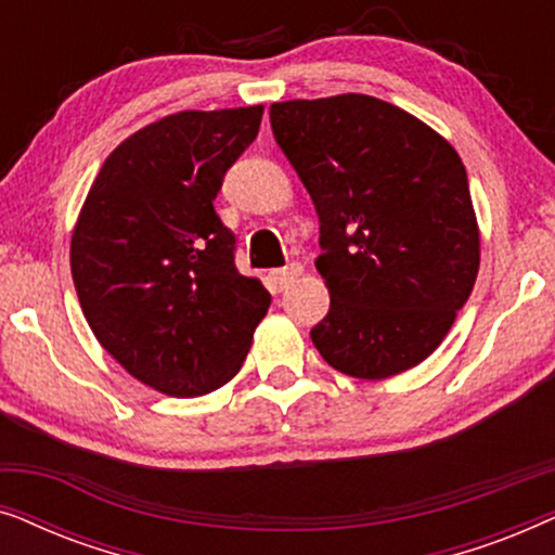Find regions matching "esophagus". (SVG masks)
<instances>
[{"instance_id":"esophagus-1","label":"esophagus","mask_w":555,"mask_h":555,"mask_svg":"<svg viewBox=\"0 0 555 555\" xmlns=\"http://www.w3.org/2000/svg\"><path fill=\"white\" fill-rule=\"evenodd\" d=\"M302 272V268L298 262H291L287 264V268H280V270H272L270 272V283H272V287H275V291H285L287 285L293 283L295 278H298Z\"/></svg>"}]
</instances>
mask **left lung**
<instances>
[{
	"label": "left lung",
	"mask_w": 555,
	"mask_h": 555,
	"mask_svg": "<svg viewBox=\"0 0 555 555\" xmlns=\"http://www.w3.org/2000/svg\"><path fill=\"white\" fill-rule=\"evenodd\" d=\"M270 126L321 222L315 268L331 308L310 331L315 348L369 382L422 363L480 268L457 151L412 113L361 93L272 103Z\"/></svg>",
	"instance_id": "left-lung-1"
}]
</instances>
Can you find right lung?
<instances>
[{
  "instance_id": "right-lung-1",
  "label": "right lung",
  "mask_w": 555,
  "mask_h": 555,
  "mask_svg": "<svg viewBox=\"0 0 555 555\" xmlns=\"http://www.w3.org/2000/svg\"><path fill=\"white\" fill-rule=\"evenodd\" d=\"M260 120L262 105L181 111L128 135L73 230L88 325L128 374L169 397L230 382L270 308L260 280L240 275L234 234L215 211Z\"/></svg>"
}]
</instances>
